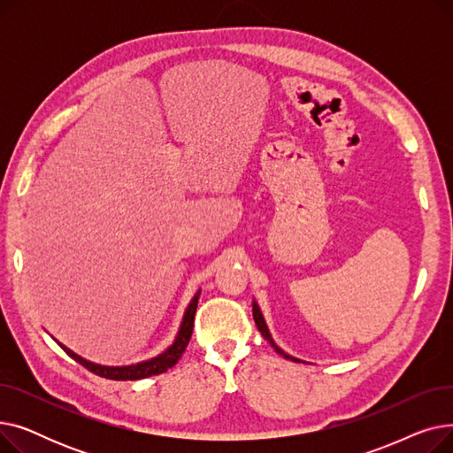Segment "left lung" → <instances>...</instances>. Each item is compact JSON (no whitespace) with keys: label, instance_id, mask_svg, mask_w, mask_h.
<instances>
[{"label":"left lung","instance_id":"1","mask_svg":"<svg viewBox=\"0 0 453 453\" xmlns=\"http://www.w3.org/2000/svg\"><path fill=\"white\" fill-rule=\"evenodd\" d=\"M253 319H255V325H257V328H258V332L260 334H263V338L265 340H268L270 342V345L275 349V352H279L282 358H287V360H292V362H297V364H301L303 360H299V358H294V356H290V354H287L284 352L280 347H277V343L273 342V338H272V334H270V328H268V325H266V319H265V316H263V312H260V306H258V303L253 299ZM304 364V362H303Z\"/></svg>","mask_w":453,"mask_h":453}]
</instances>
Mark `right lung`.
Wrapping results in <instances>:
<instances>
[{"label":"right lung","instance_id":"1","mask_svg":"<svg viewBox=\"0 0 453 453\" xmlns=\"http://www.w3.org/2000/svg\"><path fill=\"white\" fill-rule=\"evenodd\" d=\"M202 290H198L195 294V297L190 299V303L185 308V314L181 318L180 328H178V334L174 338V342L166 347L161 354L154 356L150 360L145 362H137V364H130V365H101V364H93L82 356H79L77 352H73L71 349H67L65 345H62L60 342H55L73 358L75 362H79L81 365H84L88 371H91L93 374H99L103 378L108 380H142V378H149V376H156L165 372L166 369H171L178 364V360L181 358V354L185 352V347L188 345L190 334H193V326H195V314H196V306H198V299H200Z\"/></svg>","mask_w":453,"mask_h":453}]
</instances>
